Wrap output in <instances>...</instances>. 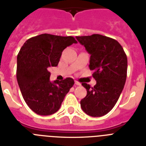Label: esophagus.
Returning a JSON list of instances; mask_svg holds the SVG:
<instances>
[{
    "instance_id": "obj_1",
    "label": "esophagus",
    "mask_w": 146,
    "mask_h": 146,
    "mask_svg": "<svg viewBox=\"0 0 146 146\" xmlns=\"http://www.w3.org/2000/svg\"><path fill=\"white\" fill-rule=\"evenodd\" d=\"M75 85H76V86H80V85H81V83H80V82H77V81H76Z\"/></svg>"
}]
</instances>
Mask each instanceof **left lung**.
I'll return each mask as SVG.
<instances>
[{"label": "left lung", "mask_w": 146, "mask_h": 146, "mask_svg": "<svg viewBox=\"0 0 146 146\" xmlns=\"http://www.w3.org/2000/svg\"><path fill=\"white\" fill-rule=\"evenodd\" d=\"M90 54L89 69L94 70L96 84L91 88L82 83L86 96L80 101L82 111L91 117H102L111 111L124 87L127 57L120 43L104 35L94 34L76 36Z\"/></svg>", "instance_id": "1"}]
</instances>
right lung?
I'll return each mask as SVG.
<instances>
[{
	"label": "right lung",
	"instance_id": "add662e5",
	"mask_svg": "<svg viewBox=\"0 0 146 146\" xmlns=\"http://www.w3.org/2000/svg\"><path fill=\"white\" fill-rule=\"evenodd\" d=\"M73 43L72 36L42 34L26 41L17 55V79L25 102L35 113L50 115L74 84L72 78L50 81V66H56L63 50Z\"/></svg>",
	"mask_w": 146,
	"mask_h": 146
}]
</instances>
